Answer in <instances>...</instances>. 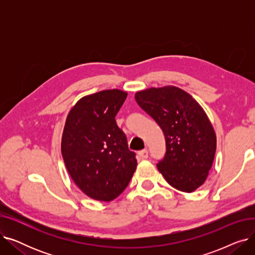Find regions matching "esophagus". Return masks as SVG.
<instances>
[{
  "label": "esophagus",
  "instance_id": "esophagus-1",
  "mask_svg": "<svg viewBox=\"0 0 255 255\" xmlns=\"http://www.w3.org/2000/svg\"><path fill=\"white\" fill-rule=\"evenodd\" d=\"M138 156L141 158V159H146L148 158V151L146 150H142V151H139L138 152Z\"/></svg>",
  "mask_w": 255,
  "mask_h": 255
}]
</instances>
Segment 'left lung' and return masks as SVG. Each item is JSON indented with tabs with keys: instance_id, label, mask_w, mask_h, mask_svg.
I'll return each mask as SVG.
<instances>
[{
	"instance_id": "left-lung-1",
	"label": "left lung",
	"mask_w": 255,
	"mask_h": 255,
	"mask_svg": "<svg viewBox=\"0 0 255 255\" xmlns=\"http://www.w3.org/2000/svg\"><path fill=\"white\" fill-rule=\"evenodd\" d=\"M135 100L164 133L166 153L158 170L173 188L193 192L206 182L216 152V133L206 112L173 86L139 91Z\"/></svg>"
}]
</instances>
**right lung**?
I'll list each match as a JSON object with an SVG mask.
<instances>
[{
	"label": "right lung",
	"instance_id": "right-lung-1",
	"mask_svg": "<svg viewBox=\"0 0 255 255\" xmlns=\"http://www.w3.org/2000/svg\"><path fill=\"white\" fill-rule=\"evenodd\" d=\"M127 98L118 89L80 98L67 116L61 150L73 182L89 197L111 202L128 186L137 165L116 115Z\"/></svg>",
	"mask_w": 255,
	"mask_h": 255
}]
</instances>
